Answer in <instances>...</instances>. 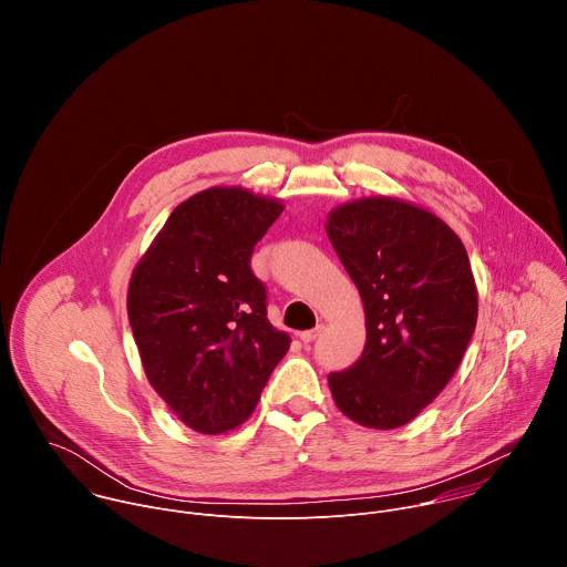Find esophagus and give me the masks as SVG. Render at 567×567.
<instances>
[{"label":"esophagus","instance_id":"1","mask_svg":"<svg viewBox=\"0 0 567 567\" xmlns=\"http://www.w3.org/2000/svg\"><path fill=\"white\" fill-rule=\"evenodd\" d=\"M322 330H326V326H316L313 330H305V332H300L298 337H300V341H302V343H311V341H316V339L320 337V332H322Z\"/></svg>","mask_w":567,"mask_h":567}]
</instances>
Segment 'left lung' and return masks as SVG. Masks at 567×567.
I'll use <instances>...</instances> for the list:
<instances>
[{
	"instance_id": "obj_1",
	"label": "left lung",
	"mask_w": 567,
	"mask_h": 567,
	"mask_svg": "<svg viewBox=\"0 0 567 567\" xmlns=\"http://www.w3.org/2000/svg\"><path fill=\"white\" fill-rule=\"evenodd\" d=\"M326 230L365 311V348L328 377L332 396L365 429H399L446 388L473 337L466 249L435 213L394 197L337 206Z\"/></svg>"
}]
</instances>
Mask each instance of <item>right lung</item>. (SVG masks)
I'll list each match as a JSON object with an SVG mask.
<instances>
[{
    "mask_svg": "<svg viewBox=\"0 0 567 567\" xmlns=\"http://www.w3.org/2000/svg\"><path fill=\"white\" fill-rule=\"evenodd\" d=\"M282 210L239 186L202 190L171 213L132 271L127 316L145 377L197 433L247 422L289 350L251 271L254 247Z\"/></svg>",
    "mask_w": 567,
    "mask_h": 567,
    "instance_id": "1",
    "label": "right lung"
}]
</instances>
